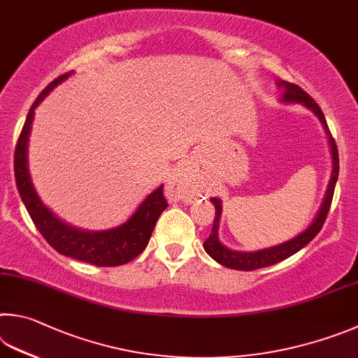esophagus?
Listing matches in <instances>:
<instances>
[{
  "label": "esophagus",
  "mask_w": 358,
  "mask_h": 358,
  "mask_svg": "<svg viewBox=\"0 0 358 358\" xmlns=\"http://www.w3.org/2000/svg\"><path fill=\"white\" fill-rule=\"evenodd\" d=\"M199 185H201V182H199L196 171L190 165H187V163L180 165L173 173L171 178L168 179V189H171L173 193L189 195V193H195Z\"/></svg>",
  "instance_id": "1"
}]
</instances>
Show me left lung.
<instances>
[{"label": "left lung", "instance_id": "1", "mask_svg": "<svg viewBox=\"0 0 358 358\" xmlns=\"http://www.w3.org/2000/svg\"><path fill=\"white\" fill-rule=\"evenodd\" d=\"M277 86L283 91V96L280 99L281 102L302 103L319 117V121H321V124L324 125L325 134L329 136L331 160H334L331 162V165H334V168H331V176H330L327 190H325V196L322 199L321 208H319L315 220L310 223V227L289 241L278 243V245L268 247V248L256 250V252H237V250H231L223 245L220 239H218V224H220V218H222V199L210 198L212 204L215 206V217H214V224H212V233L208 239L204 241V250L212 259H215L218 262V264L229 268H236V271H255V268L273 266L280 261L289 258V256H292L294 253H297L299 250H302L305 245H308V243L315 239L319 231H321L322 224L325 222V217L329 214L331 198H334L335 185L338 180V173H340V160H338L336 143L330 134L327 121H325V116L322 110L319 108V105L311 99V96H308V94H306L302 87H299L297 85L287 83L285 80H278Z\"/></svg>", "mask_w": 358, "mask_h": 358}]
</instances>
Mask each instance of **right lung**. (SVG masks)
Segmentation results:
<instances>
[{
    "label": "right lung",
    "mask_w": 358,
    "mask_h": 358,
    "mask_svg": "<svg viewBox=\"0 0 358 358\" xmlns=\"http://www.w3.org/2000/svg\"><path fill=\"white\" fill-rule=\"evenodd\" d=\"M71 75L72 72H69L53 80L39 94V97L36 99V102L29 108L27 121H24L15 146L14 173L17 189L31 220L39 229L43 239L56 252L99 267L122 266L143 253V250L148 247L157 220H159L162 212L168 208L166 199L163 196V185L157 187L152 193H149L144 198V201L138 206V209L131 214L127 222L111 229L86 231L75 228L72 224L62 222L59 217H56L42 203L33 182H31V174L28 169V140L31 124H33L34 119V110L56 86L67 80Z\"/></svg>",
    "instance_id": "obj_1"
}]
</instances>
